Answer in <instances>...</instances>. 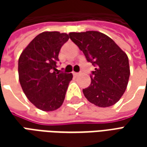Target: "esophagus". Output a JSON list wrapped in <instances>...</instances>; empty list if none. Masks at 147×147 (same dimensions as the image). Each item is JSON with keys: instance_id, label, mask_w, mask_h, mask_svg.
<instances>
[{"instance_id": "obj_1", "label": "esophagus", "mask_w": 147, "mask_h": 147, "mask_svg": "<svg viewBox=\"0 0 147 147\" xmlns=\"http://www.w3.org/2000/svg\"><path fill=\"white\" fill-rule=\"evenodd\" d=\"M72 74H73V76H78L80 73H78V72H75V71H74V72H72Z\"/></svg>"}]
</instances>
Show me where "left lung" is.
Segmentation results:
<instances>
[{"label":"left lung","mask_w":147,"mask_h":147,"mask_svg":"<svg viewBox=\"0 0 147 147\" xmlns=\"http://www.w3.org/2000/svg\"><path fill=\"white\" fill-rule=\"evenodd\" d=\"M71 40L95 67L90 75L91 83L83 90L86 98L99 107L116 104L128 83L130 67L127 54L113 40L98 31L71 32Z\"/></svg>","instance_id":"8db88e82"}]
</instances>
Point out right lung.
<instances>
[{"instance_id":"right-lung-1","label":"right lung","mask_w":147,"mask_h":147,"mask_svg":"<svg viewBox=\"0 0 147 147\" xmlns=\"http://www.w3.org/2000/svg\"><path fill=\"white\" fill-rule=\"evenodd\" d=\"M68 34L58 31L39 34L19 58V80L24 94L42 111H53L64 102L72 74L56 73L58 55Z\"/></svg>"}]
</instances>
